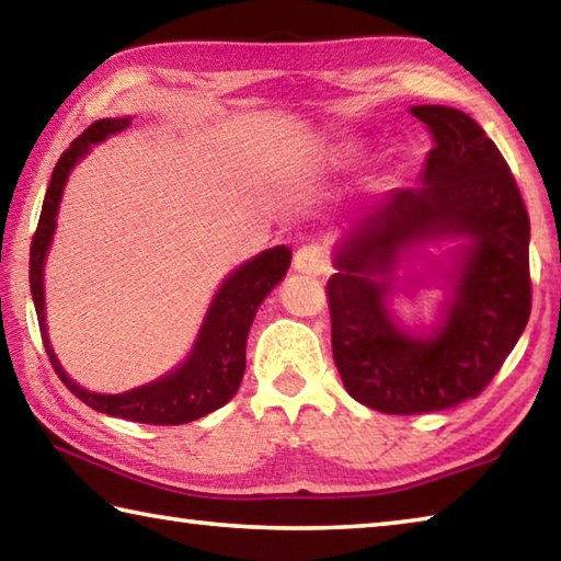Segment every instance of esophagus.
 I'll return each mask as SVG.
<instances>
[{
	"label": "esophagus",
	"mask_w": 561,
	"mask_h": 561,
	"mask_svg": "<svg viewBox=\"0 0 561 561\" xmlns=\"http://www.w3.org/2000/svg\"><path fill=\"white\" fill-rule=\"evenodd\" d=\"M294 270L299 274H309V277H319L331 270L329 252L321 244H304L301 250L294 254Z\"/></svg>",
	"instance_id": "34e87169"
}]
</instances>
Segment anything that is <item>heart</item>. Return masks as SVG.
Instances as JSON below:
<instances>
[{
  "label": "heart",
  "mask_w": 561,
  "mask_h": 561,
  "mask_svg": "<svg viewBox=\"0 0 561 561\" xmlns=\"http://www.w3.org/2000/svg\"><path fill=\"white\" fill-rule=\"evenodd\" d=\"M346 156L354 158V156H356V148H346Z\"/></svg>",
  "instance_id": "b5f03b06"
}]
</instances>
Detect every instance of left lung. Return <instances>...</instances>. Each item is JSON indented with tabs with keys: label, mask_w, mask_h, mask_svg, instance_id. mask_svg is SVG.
<instances>
[{
	"label": "left lung",
	"mask_w": 561,
	"mask_h": 561,
	"mask_svg": "<svg viewBox=\"0 0 561 561\" xmlns=\"http://www.w3.org/2000/svg\"><path fill=\"white\" fill-rule=\"evenodd\" d=\"M435 148L417 187L391 190L336 257L327 282L331 351L346 391L374 411L415 415L478 398L505 364L531 311L529 215L497 146L468 113L413 106ZM470 236L459 287L431 340L403 335L385 309L405 243Z\"/></svg>",
	"instance_id": "1"
}]
</instances>
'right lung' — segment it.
I'll list each match as a JSON object with an SVG mask.
<instances>
[{"label": "right lung", "mask_w": 561, "mask_h": 561, "mask_svg": "<svg viewBox=\"0 0 561 561\" xmlns=\"http://www.w3.org/2000/svg\"><path fill=\"white\" fill-rule=\"evenodd\" d=\"M130 126V118H101L81 133L73 144L64 150L59 163L54 168L51 183L46 187V197L42 205L39 225H36L32 250H30V284L36 307V319H39L42 341L49 356L56 376L61 378L69 391L81 398L83 403L91 405L93 411L108 413L126 421L148 423V425H180L197 421L207 413L217 411L225 405L240 388L244 376V348L247 334H250L252 319L257 314V307L264 297L277 287L289 270L291 252L287 247H274L257 254V257L242 264L240 270L225 279L217 291L210 311H207L201 336L195 341V348L183 366L175 368L160 381L148 386L133 388L128 393L118 396H101L91 393L87 388L76 386L64 368L56 360L49 346L44 324V257L51 244V234L56 227V213H59V201L69 178L71 168L79 163V158L89 153L91 144H101L111 133H118Z\"/></svg>", "instance_id": "right-lung-1"}]
</instances>
